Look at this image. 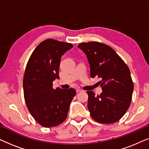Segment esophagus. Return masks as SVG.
I'll use <instances>...</instances> for the list:
<instances>
[{
  "instance_id": "esophagus-1",
  "label": "esophagus",
  "mask_w": 149,
  "mask_h": 149,
  "mask_svg": "<svg viewBox=\"0 0 149 149\" xmlns=\"http://www.w3.org/2000/svg\"><path fill=\"white\" fill-rule=\"evenodd\" d=\"M83 90L81 89H79V88H78V89H76V91H77V93H79V92H81V91H82Z\"/></svg>"
}]
</instances>
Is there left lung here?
I'll return each instance as SVG.
<instances>
[{"instance_id":"obj_1","label":"left lung","mask_w":149,"mask_h":149,"mask_svg":"<svg viewBox=\"0 0 149 149\" xmlns=\"http://www.w3.org/2000/svg\"><path fill=\"white\" fill-rule=\"evenodd\" d=\"M78 47L86 55L91 77L97 76L102 79L100 95L95 96L93 91H87L91 117L98 123H115L125 115L131 103L134 85L130 69L107 45L83 42Z\"/></svg>"}]
</instances>
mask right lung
<instances>
[{"label":"right lung","mask_w":149,"mask_h":149,"mask_svg":"<svg viewBox=\"0 0 149 149\" xmlns=\"http://www.w3.org/2000/svg\"><path fill=\"white\" fill-rule=\"evenodd\" d=\"M72 47L71 43L47 39L35 48L26 65L24 99L30 114L43 127H54L64 122L76 94L72 88H53V81L60 78L61 57Z\"/></svg>","instance_id":"obj_1"}]
</instances>
